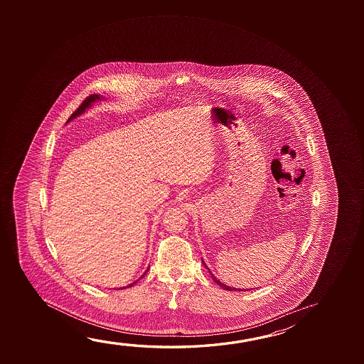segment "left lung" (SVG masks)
<instances>
[{"label":"left lung","mask_w":364,"mask_h":364,"mask_svg":"<svg viewBox=\"0 0 364 364\" xmlns=\"http://www.w3.org/2000/svg\"><path fill=\"white\" fill-rule=\"evenodd\" d=\"M204 265H205V264H204ZM205 267H207V265H205ZM209 273H210V270H209ZM210 275H212V278H213V280H215V283H217V284H218V286H220V288H223V289H227V291H237V289H236V288H233V287H228L226 286V284H223V283H220V280H217V278H215V275L212 274V273H210ZM239 291H242V289H239ZM245 291H246V289H245Z\"/></svg>","instance_id":"left-lung-1"}]
</instances>
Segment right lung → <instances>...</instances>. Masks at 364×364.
Segmentation results:
<instances>
[{
    "label": "right lung",
    "instance_id": "add662e5",
    "mask_svg": "<svg viewBox=\"0 0 364 364\" xmlns=\"http://www.w3.org/2000/svg\"><path fill=\"white\" fill-rule=\"evenodd\" d=\"M97 100H102V96L96 95V94H94V95H90L89 97H86V99H85L84 100V102H82V104H81V105L78 107L77 110H76L75 113L72 114L71 117H70V119L67 120V123H68L70 120L75 119V118H76V117H78V115L84 114L85 110H86L87 107H91V105H92V102H97ZM146 273H147V270L144 272V275H142V277H144V274H146ZM142 277H141V278H142ZM136 282H137V280H136ZM136 282H133V283H132V284H129V286L123 287V288H124L125 289V288H128V287H132L133 286V284H136ZM123 288H120V289H123Z\"/></svg>",
    "mask_w": 364,
    "mask_h": 364
}]
</instances>
